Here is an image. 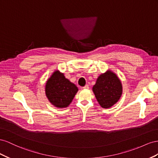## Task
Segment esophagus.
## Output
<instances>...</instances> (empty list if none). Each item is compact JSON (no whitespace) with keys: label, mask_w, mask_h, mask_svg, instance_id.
Instances as JSON below:
<instances>
[{"label":"esophagus","mask_w":158,"mask_h":158,"mask_svg":"<svg viewBox=\"0 0 158 158\" xmlns=\"http://www.w3.org/2000/svg\"><path fill=\"white\" fill-rule=\"evenodd\" d=\"M89 88V85H85V86L83 87V89H88Z\"/></svg>","instance_id":"obj_1"}]
</instances>
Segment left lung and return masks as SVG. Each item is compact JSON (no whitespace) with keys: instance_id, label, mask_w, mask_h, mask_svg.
Masks as SVG:
<instances>
[{"instance_id":"obj_1","label":"left lung","mask_w":158,"mask_h":158,"mask_svg":"<svg viewBox=\"0 0 158 158\" xmlns=\"http://www.w3.org/2000/svg\"><path fill=\"white\" fill-rule=\"evenodd\" d=\"M93 91L101 107L108 109L113 106L123 93V86L119 78L111 71L98 77Z\"/></svg>"}]
</instances>
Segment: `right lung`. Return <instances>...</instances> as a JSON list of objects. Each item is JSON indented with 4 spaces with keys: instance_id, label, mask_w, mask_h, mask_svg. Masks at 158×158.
<instances>
[{
    "instance_id": "1",
    "label": "right lung",
    "mask_w": 158,
    "mask_h": 158,
    "mask_svg": "<svg viewBox=\"0 0 158 158\" xmlns=\"http://www.w3.org/2000/svg\"><path fill=\"white\" fill-rule=\"evenodd\" d=\"M46 94L53 105L57 108L67 107L78 91V88L65 77L64 73L56 71L47 81Z\"/></svg>"
}]
</instances>
